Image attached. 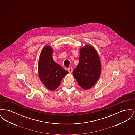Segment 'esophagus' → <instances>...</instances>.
Segmentation results:
<instances>
[{
  "instance_id": "1",
  "label": "esophagus",
  "mask_w": 135,
  "mask_h": 135,
  "mask_svg": "<svg viewBox=\"0 0 135 135\" xmlns=\"http://www.w3.org/2000/svg\"><path fill=\"white\" fill-rule=\"evenodd\" d=\"M68 72H69V73H72V71H73L72 68H71V67L68 68Z\"/></svg>"
}]
</instances>
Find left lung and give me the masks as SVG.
<instances>
[{"label":"left lung","mask_w":135,"mask_h":135,"mask_svg":"<svg viewBox=\"0 0 135 135\" xmlns=\"http://www.w3.org/2000/svg\"><path fill=\"white\" fill-rule=\"evenodd\" d=\"M101 72V64L95 49L90 45L80 50L79 63L73 71V75L79 85L84 90L90 89L99 79Z\"/></svg>","instance_id":"8db88e82"}]
</instances>
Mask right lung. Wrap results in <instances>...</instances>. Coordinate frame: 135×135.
I'll use <instances>...</instances> for the list:
<instances>
[{"label":"right lung","mask_w":135,"mask_h":135,"mask_svg":"<svg viewBox=\"0 0 135 135\" xmlns=\"http://www.w3.org/2000/svg\"><path fill=\"white\" fill-rule=\"evenodd\" d=\"M53 50L45 46L41 51L38 62L39 77L45 87L50 90L57 89L62 79L68 73L52 59Z\"/></svg>","instance_id":"right-lung-1"}]
</instances>
